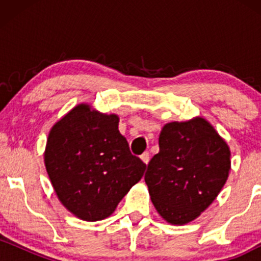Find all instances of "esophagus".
I'll use <instances>...</instances> for the list:
<instances>
[{"label":"esophagus","instance_id":"esophagus-1","mask_svg":"<svg viewBox=\"0 0 261 261\" xmlns=\"http://www.w3.org/2000/svg\"><path fill=\"white\" fill-rule=\"evenodd\" d=\"M140 158H141V160H142L143 163L148 164V162H149V153H148V152H143V153L140 155Z\"/></svg>","mask_w":261,"mask_h":261}]
</instances>
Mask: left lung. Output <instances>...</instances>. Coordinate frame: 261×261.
<instances>
[{
    "label": "left lung",
    "instance_id": "8db88e82",
    "mask_svg": "<svg viewBox=\"0 0 261 261\" xmlns=\"http://www.w3.org/2000/svg\"><path fill=\"white\" fill-rule=\"evenodd\" d=\"M160 152L147 166L145 181L155 210L167 222L185 224L211 205L230 169L228 145L202 118L166 124Z\"/></svg>",
    "mask_w": 261,
    "mask_h": 261
}]
</instances>
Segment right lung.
I'll return each mask as SVG.
<instances>
[{
    "mask_svg": "<svg viewBox=\"0 0 261 261\" xmlns=\"http://www.w3.org/2000/svg\"><path fill=\"white\" fill-rule=\"evenodd\" d=\"M118 125L115 114L79 104L49 133L46 172L62 205L83 221L109 217L145 173Z\"/></svg>",
    "mask_w": 261,
    "mask_h": 261,
    "instance_id": "add662e5",
    "label": "right lung"
}]
</instances>
